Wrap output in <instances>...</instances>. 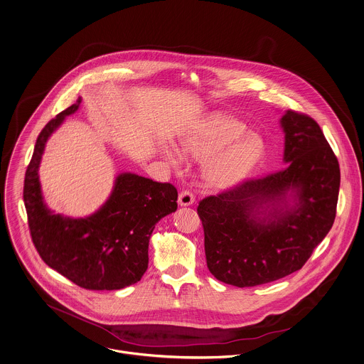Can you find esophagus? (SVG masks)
I'll list each match as a JSON object with an SVG mask.
<instances>
[{"label": "esophagus", "instance_id": "34e87169", "mask_svg": "<svg viewBox=\"0 0 364 364\" xmlns=\"http://www.w3.org/2000/svg\"><path fill=\"white\" fill-rule=\"evenodd\" d=\"M194 201H196V197L193 196V193H190L187 190L181 191L178 196V205H181V206H188V205L194 203Z\"/></svg>", "mask_w": 364, "mask_h": 364}]
</instances>
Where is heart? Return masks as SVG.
Here are the masks:
<instances>
[{
  "label": "heart",
  "mask_w": 364,
  "mask_h": 364,
  "mask_svg": "<svg viewBox=\"0 0 364 364\" xmlns=\"http://www.w3.org/2000/svg\"><path fill=\"white\" fill-rule=\"evenodd\" d=\"M181 154L206 163L208 181L216 188H228L237 183L257 166L264 155V142L255 134H247L242 122L230 117H216L201 132L181 144ZM168 163L178 168L181 161L166 151Z\"/></svg>",
  "instance_id": "heart-1"
}]
</instances>
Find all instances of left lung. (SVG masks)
I'll list each match as a JSON object with an SVG mask.
<instances>
[{
	"label": "left lung",
	"mask_w": 364,
	"mask_h": 364,
	"mask_svg": "<svg viewBox=\"0 0 364 364\" xmlns=\"http://www.w3.org/2000/svg\"><path fill=\"white\" fill-rule=\"evenodd\" d=\"M281 127V171L206 197L197 208L206 265L220 282L251 287L299 271L333 225L341 170L320 125L287 110Z\"/></svg>",
	"instance_id": "1"
}]
</instances>
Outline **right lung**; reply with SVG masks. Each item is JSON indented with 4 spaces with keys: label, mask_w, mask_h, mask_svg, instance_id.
<instances>
[{
    "label": "right lung",
    "mask_w": 364,
    "mask_h": 364,
    "mask_svg": "<svg viewBox=\"0 0 364 364\" xmlns=\"http://www.w3.org/2000/svg\"><path fill=\"white\" fill-rule=\"evenodd\" d=\"M81 97L41 129L25 174L23 202L33 244L41 259L71 282L89 290H117L141 281L155 225L177 209V190L134 173L116 177L107 201L85 218H67L47 208L39 166L44 146Z\"/></svg>",
    "instance_id": "1"
}]
</instances>
